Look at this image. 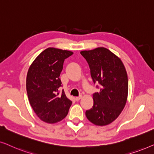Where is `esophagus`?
<instances>
[{
    "instance_id": "34e87169",
    "label": "esophagus",
    "mask_w": 154,
    "mask_h": 154,
    "mask_svg": "<svg viewBox=\"0 0 154 154\" xmlns=\"http://www.w3.org/2000/svg\"><path fill=\"white\" fill-rule=\"evenodd\" d=\"M82 98V96L81 95V96H79V97H75V100H76V101H79V100H81V99Z\"/></svg>"
}]
</instances>
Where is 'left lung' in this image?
I'll return each instance as SVG.
<instances>
[{
	"instance_id": "8db88e82",
	"label": "left lung",
	"mask_w": 154,
	"mask_h": 154,
	"mask_svg": "<svg viewBox=\"0 0 154 154\" xmlns=\"http://www.w3.org/2000/svg\"><path fill=\"white\" fill-rule=\"evenodd\" d=\"M81 54L89 64L92 81L101 85L100 91L92 95L93 106L86 111L85 116L94 125H107L119 116L127 102L125 66L119 57L103 47L83 50Z\"/></svg>"
}]
</instances>
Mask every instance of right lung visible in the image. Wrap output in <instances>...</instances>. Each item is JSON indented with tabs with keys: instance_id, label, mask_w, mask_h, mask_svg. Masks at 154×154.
<instances>
[{
	"instance_id": "right-lung-1",
	"label": "right lung",
	"mask_w": 154,
	"mask_h": 154,
	"mask_svg": "<svg viewBox=\"0 0 154 154\" xmlns=\"http://www.w3.org/2000/svg\"><path fill=\"white\" fill-rule=\"evenodd\" d=\"M73 52L55 48L43 50L31 64L26 75L30 104L41 121L55 123L66 116L72 102L66 97L60 79L64 60Z\"/></svg>"
}]
</instances>
